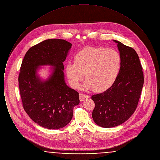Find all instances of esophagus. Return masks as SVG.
Returning <instances> with one entry per match:
<instances>
[{"mask_svg": "<svg viewBox=\"0 0 160 160\" xmlns=\"http://www.w3.org/2000/svg\"><path fill=\"white\" fill-rule=\"evenodd\" d=\"M90 96L88 95H85V94H80L79 95V98L80 101H83L84 99L89 98Z\"/></svg>", "mask_w": 160, "mask_h": 160, "instance_id": "1", "label": "esophagus"}]
</instances>
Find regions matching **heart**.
I'll use <instances>...</instances> for the list:
<instances>
[{
  "mask_svg": "<svg viewBox=\"0 0 160 160\" xmlns=\"http://www.w3.org/2000/svg\"><path fill=\"white\" fill-rule=\"evenodd\" d=\"M121 67V57L115 50L99 47H88L74 57V63H68L65 72L69 83L75 89L80 88L85 74L84 91H104L116 80Z\"/></svg>",
  "mask_w": 160,
  "mask_h": 160,
  "instance_id": "obj_1",
  "label": "heart"
}]
</instances>
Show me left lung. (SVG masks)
Here are the masks:
<instances>
[{
	"mask_svg": "<svg viewBox=\"0 0 160 160\" xmlns=\"http://www.w3.org/2000/svg\"><path fill=\"white\" fill-rule=\"evenodd\" d=\"M118 45L121 67L116 80L106 91L92 96L95 102L92 118L103 128H112L127 121L135 112L144 83L142 67L136 52L122 42Z\"/></svg>",
	"mask_w": 160,
	"mask_h": 160,
	"instance_id": "obj_1",
	"label": "left lung"
}]
</instances>
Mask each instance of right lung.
<instances>
[{
    "mask_svg": "<svg viewBox=\"0 0 160 160\" xmlns=\"http://www.w3.org/2000/svg\"><path fill=\"white\" fill-rule=\"evenodd\" d=\"M72 44L49 39L32 47L25 54L18 77L25 112L45 128H63L71 121L74 107L80 103L78 93L66 84L63 62ZM50 66L46 79L38 74L41 66Z\"/></svg>",
    "mask_w": 160,
    "mask_h": 160,
    "instance_id": "obj_1",
    "label": "right lung"
}]
</instances>
